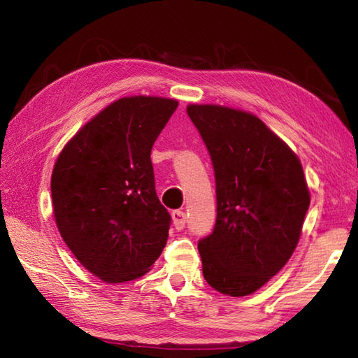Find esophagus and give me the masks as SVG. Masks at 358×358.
Listing matches in <instances>:
<instances>
[{
    "label": "esophagus",
    "mask_w": 358,
    "mask_h": 358,
    "mask_svg": "<svg viewBox=\"0 0 358 358\" xmlns=\"http://www.w3.org/2000/svg\"><path fill=\"white\" fill-rule=\"evenodd\" d=\"M172 221H173L175 229H177V230L183 229L185 224H186V215H185V211L173 210V211H172Z\"/></svg>",
    "instance_id": "obj_1"
}]
</instances>
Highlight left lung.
<instances>
[{
  "instance_id": "left-lung-1",
  "label": "left lung",
  "mask_w": 358,
  "mask_h": 358,
  "mask_svg": "<svg viewBox=\"0 0 358 358\" xmlns=\"http://www.w3.org/2000/svg\"><path fill=\"white\" fill-rule=\"evenodd\" d=\"M186 112L216 180V224L199 241L203 278L224 295H250L287 264L300 240L311 201L301 162L250 112L215 104Z\"/></svg>"
}]
</instances>
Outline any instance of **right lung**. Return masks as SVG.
I'll use <instances>...</instances> for the list:
<instances>
[{
    "label": "right lung",
    "mask_w": 358,
    "mask_h": 358,
    "mask_svg": "<svg viewBox=\"0 0 358 358\" xmlns=\"http://www.w3.org/2000/svg\"><path fill=\"white\" fill-rule=\"evenodd\" d=\"M178 101L129 96L107 106L64 145L52 203L64 243L106 282L143 276L167 243L171 215L156 196L151 148Z\"/></svg>",
    "instance_id": "right-lung-1"
}]
</instances>
